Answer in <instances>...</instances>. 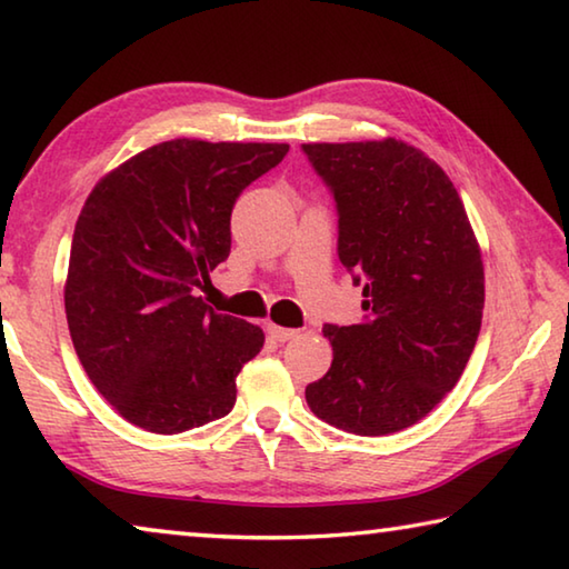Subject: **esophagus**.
Instances as JSON below:
<instances>
[{
	"label": "esophagus",
	"instance_id": "obj_1",
	"mask_svg": "<svg viewBox=\"0 0 569 569\" xmlns=\"http://www.w3.org/2000/svg\"><path fill=\"white\" fill-rule=\"evenodd\" d=\"M268 336L276 341H291L298 336L296 329H283V326H276V323H268Z\"/></svg>",
	"mask_w": 569,
	"mask_h": 569
}]
</instances>
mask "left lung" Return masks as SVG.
Wrapping results in <instances>:
<instances>
[{
  "label": "left lung",
  "instance_id": "left-lung-1",
  "mask_svg": "<svg viewBox=\"0 0 569 569\" xmlns=\"http://www.w3.org/2000/svg\"><path fill=\"white\" fill-rule=\"evenodd\" d=\"M339 210V261L363 283L361 323L323 326L316 417L359 437L417 423L457 387L485 311V266L455 182L397 138L308 142Z\"/></svg>",
  "mask_w": 569,
  "mask_h": 569
}]
</instances>
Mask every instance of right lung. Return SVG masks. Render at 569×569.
<instances>
[{
    "label": "right lung",
    "instance_id": "right-lung-1",
    "mask_svg": "<svg viewBox=\"0 0 569 569\" xmlns=\"http://www.w3.org/2000/svg\"><path fill=\"white\" fill-rule=\"evenodd\" d=\"M286 152V142H158L84 200L67 326L94 389L134 427L180 435L233 409L236 377L266 336L216 313L198 288L230 253L238 196Z\"/></svg>",
    "mask_w": 569,
    "mask_h": 569
}]
</instances>
